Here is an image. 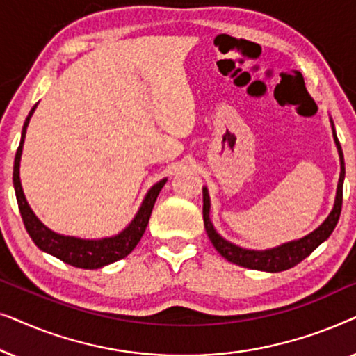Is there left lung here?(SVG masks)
Here are the masks:
<instances>
[{"instance_id":"1","label":"left lung","mask_w":356,"mask_h":356,"mask_svg":"<svg viewBox=\"0 0 356 356\" xmlns=\"http://www.w3.org/2000/svg\"><path fill=\"white\" fill-rule=\"evenodd\" d=\"M334 129V124H332ZM334 139L337 144L339 155H340V178H339V186H337V196H335V204L332 212L329 213V217L325 218L323 225L316 228L313 233H309L308 236L301 238V240L285 243V245L272 248V250L266 251H252L245 250L233 243L223 240L218 233L213 230V225L209 218V211H211V201H209V193L207 189H202V197H204V206H202V217H204V227H206L207 236L211 238L212 245L220 254L225 257L227 261L233 262V264L248 267V269L254 270H266V272H282L290 269L296 264H300L305 257H308L321 243L327 240L330 233L334 232L335 225H337L340 211H342V188H343V178H345V163H343V154L340 143L335 136L334 129Z\"/></svg>"}]
</instances>
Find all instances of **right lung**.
<instances>
[{"instance_id":"right-lung-1","label":"right lung","mask_w":356,"mask_h":356,"mask_svg":"<svg viewBox=\"0 0 356 356\" xmlns=\"http://www.w3.org/2000/svg\"><path fill=\"white\" fill-rule=\"evenodd\" d=\"M37 108V105H33L31 113L26 118L22 128L21 136V144H19L16 159H14V172H13V183H14V191H16L17 197V206L21 211V217L24 225L29 235H31L32 241L40 248L42 251L48 252V254L58 257L66 264L79 267V269H100V267L108 266L111 262L123 259L134 250L140 238H143L145 227H147L150 213H152L154 204L157 201V196L160 189L163 188V184L167 183V178H163L162 181L154 184L149 189L147 196L144 197L143 206H140L139 212L136 213L134 220L124 228L120 235L104 238V240H81V238L74 236H63L58 233L51 232L50 228H47L43 223L35 217V213L32 212V209L29 207L26 201V196L22 193L21 186V178H19V163H21V154H22V145L24 138H26L27 124L31 121V116L33 110Z\"/></svg>"}]
</instances>
